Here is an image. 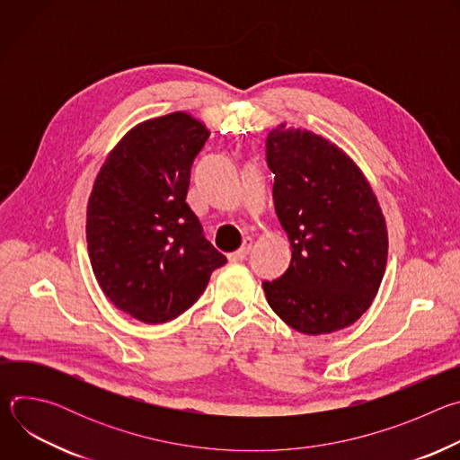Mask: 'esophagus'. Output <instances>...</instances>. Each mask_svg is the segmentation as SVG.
<instances>
[{
  "instance_id": "esophagus-1",
  "label": "esophagus",
  "mask_w": 460,
  "mask_h": 460,
  "mask_svg": "<svg viewBox=\"0 0 460 460\" xmlns=\"http://www.w3.org/2000/svg\"><path fill=\"white\" fill-rule=\"evenodd\" d=\"M251 245H252V240H251V238H245L243 243H242V247L236 249V251H233V252H229L227 258H229L231 261H240V260H243V258L249 254Z\"/></svg>"
}]
</instances>
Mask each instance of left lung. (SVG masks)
<instances>
[{
	"mask_svg": "<svg viewBox=\"0 0 460 460\" xmlns=\"http://www.w3.org/2000/svg\"><path fill=\"white\" fill-rule=\"evenodd\" d=\"M277 217L291 242L286 273L261 282L271 309L304 335L355 323L378 293L387 227L358 165L335 144L280 123L268 142Z\"/></svg>",
	"mask_w": 460,
	"mask_h": 460,
	"instance_id": "8db88e82",
	"label": "left lung"
}]
</instances>
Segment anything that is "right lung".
<instances>
[{
  "label": "right lung",
  "instance_id": "1",
  "mask_svg": "<svg viewBox=\"0 0 460 460\" xmlns=\"http://www.w3.org/2000/svg\"><path fill=\"white\" fill-rule=\"evenodd\" d=\"M208 138V127L181 111L146 119L94 180L85 226L91 266L105 296L140 322L180 316L227 261L185 202Z\"/></svg>",
  "mask_w": 460,
  "mask_h": 460
}]
</instances>
